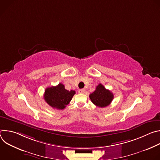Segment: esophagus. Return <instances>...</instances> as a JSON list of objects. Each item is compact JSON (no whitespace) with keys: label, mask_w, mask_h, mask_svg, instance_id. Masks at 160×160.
Wrapping results in <instances>:
<instances>
[{"label":"esophagus","mask_w":160,"mask_h":160,"mask_svg":"<svg viewBox=\"0 0 160 160\" xmlns=\"http://www.w3.org/2000/svg\"><path fill=\"white\" fill-rule=\"evenodd\" d=\"M85 88H82V89H80L78 90V92L80 94H83V93H85Z\"/></svg>","instance_id":"esophagus-1"}]
</instances>
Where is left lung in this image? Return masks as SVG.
Segmentation results:
<instances>
[{"instance_id": "1", "label": "left lung", "mask_w": 160, "mask_h": 160, "mask_svg": "<svg viewBox=\"0 0 160 160\" xmlns=\"http://www.w3.org/2000/svg\"><path fill=\"white\" fill-rule=\"evenodd\" d=\"M89 98L96 106L104 108L109 105L114 98L113 94L99 83L94 92L89 95Z\"/></svg>"}]
</instances>
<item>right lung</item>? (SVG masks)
Wrapping results in <instances>:
<instances>
[{
	"instance_id": "right-lung-1",
	"label": "right lung",
	"mask_w": 160,
	"mask_h": 160,
	"mask_svg": "<svg viewBox=\"0 0 160 160\" xmlns=\"http://www.w3.org/2000/svg\"><path fill=\"white\" fill-rule=\"evenodd\" d=\"M75 94V90H67L64 85L60 83L56 86L48 87L45 89L43 98L52 108L62 109L70 103Z\"/></svg>"
}]
</instances>
